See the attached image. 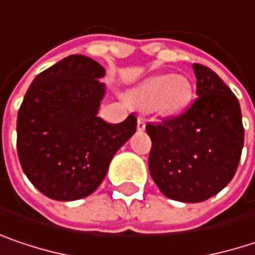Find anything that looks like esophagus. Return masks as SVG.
<instances>
[{"instance_id":"esophagus-1","label":"esophagus","mask_w":255,"mask_h":255,"mask_svg":"<svg viewBox=\"0 0 255 255\" xmlns=\"http://www.w3.org/2000/svg\"><path fill=\"white\" fill-rule=\"evenodd\" d=\"M144 128H146L144 120H143V118H138V120H137V129H138V131H143Z\"/></svg>"}]
</instances>
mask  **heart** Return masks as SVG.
I'll list each match as a JSON object with an SVG mask.
<instances>
[{"instance_id": "obj_1", "label": "heart", "mask_w": 255, "mask_h": 255, "mask_svg": "<svg viewBox=\"0 0 255 255\" xmlns=\"http://www.w3.org/2000/svg\"><path fill=\"white\" fill-rule=\"evenodd\" d=\"M191 99V84L182 76L150 77L128 93V101L140 111H153L159 115L181 112Z\"/></svg>"}]
</instances>
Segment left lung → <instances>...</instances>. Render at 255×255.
Returning a JSON list of instances; mask_svg holds the SVG:
<instances>
[{"label": "left lung", "instance_id": "obj_1", "mask_svg": "<svg viewBox=\"0 0 255 255\" xmlns=\"http://www.w3.org/2000/svg\"><path fill=\"white\" fill-rule=\"evenodd\" d=\"M197 98L174 118L147 124L149 169L159 190L176 201L200 203L223 190L244 146L237 96L209 67L194 64Z\"/></svg>", "mask_w": 255, "mask_h": 255}]
</instances>
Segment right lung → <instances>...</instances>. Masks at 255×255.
<instances>
[{
    "instance_id": "right-lung-1",
    "label": "right lung",
    "mask_w": 255,
    "mask_h": 255,
    "mask_svg": "<svg viewBox=\"0 0 255 255\" xmlns=\"http://www.w3.org/2000/svg\"><path fill=\"white\" fill-rule=\"evenodd\" d=\"M105 68L70 55L36 76L17 115V153L36 188L58 201L92 194L117 150L135 132L131 114L120 124L98 117Z\"/></svg>"
}]
</instances>
